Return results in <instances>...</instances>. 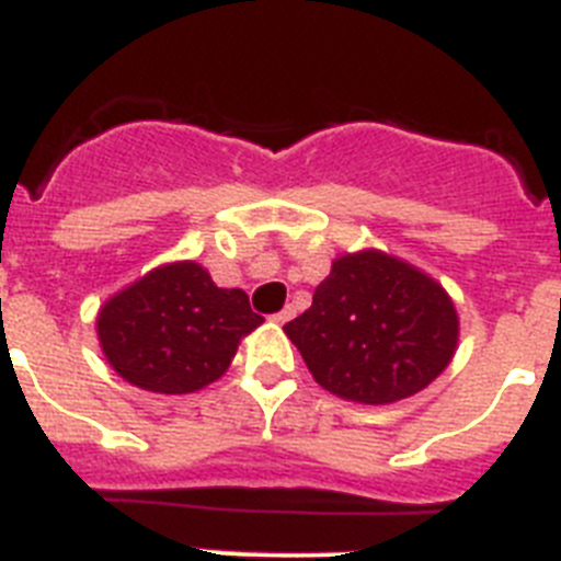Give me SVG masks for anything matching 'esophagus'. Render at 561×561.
<instances>
[{
  "mask_svg": "<svg viewBox=\"0 0 561 561\" xmlns=\"http://www.w3.org/2000/svg\"><path fill=\"white\" fill-rule=\"evenodd\" d=\"M294 316H296V308H294V305H287L285 310H279V313L274 316V321H279V324H285V321H290V319H294Z\"/></svg>",
  "mask_w": 561,
  "mask_h": 561,
  "instance_id": "esophagus-1",
  "label": "esophagus"
}]
</instances>
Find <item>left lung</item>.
I'll return each mask as SVG.
<instances>
[{
	"label": "left lung",
	"mask_w": 561,
	"mask_h": 561,
	"mask_svg": "<svg viewBox=\"0 0 561 561\" xmlns=\"http://www.w3.org/2000/svg\"><path fill=\"white\" fill-rule=\"evenodd\" d=\"M285 333L319 387L383 407L412 398L449 367L460 319L440 282L364 248L335 256L313 305Z\"/></svg>",
	"instance_id": "8db88e82"
}]
</instances>
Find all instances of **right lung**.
<instances>
[{"label": "right lung", "instance_id": "1", "mask_svg": "<svg viewBox=\"0 0 561 561\" xmlns=\"http://www.w3.org/2000/svg\"><path fill=\"white\" fill-rule=\"evenodd\" d=\"M240 287H217L199 262H165L101 305L106 362L133 387L188 396L222 378L240 341L262 324Z\"/></svg>", "mask_w": 561, "mask_h": 561}]
</instances>
